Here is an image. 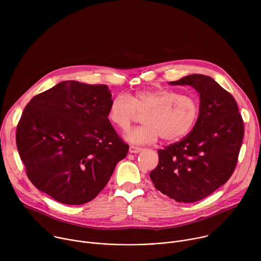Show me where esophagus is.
<instances>
[{"label":"esophagus","mask_w":261,"mask_h":261,"mask_svg":"<svg viewBox=\"0 0 261 261\" xmlns=\"http://www.w3.org/2000/svg\"><path fill=\"white\" fill-rule=\"evenodd\" d=\"M140 151H141V147H139V146L130 145V147H129V152H130L131 154H137V153H139Z\"/></svg>","instance_id":"1"}]
</instances>
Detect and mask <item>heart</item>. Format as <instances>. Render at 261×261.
Listing matches in <instances>:
<instances>
[{
	"mask_svg": "<svg viewBox=\"0 0 261 261\" xmlns=\"http://www.w3.org/2000/svg\"><path fill=\"white\" fill-rule=\"evenodd\" d=\"M143 114L142 126L130 130L126 139L132 143H153L161 137L175 141L187 135L199 117V103L193 96L179 92L157 89L142 90L133 96L119 94L110 101L108 119L125 131Z\"/></svg>",
	"mask_w": 261,
	"mask_h": 261,
	"instance_id": "b5f03b06",
	"label": "heart"
}]
</instances>
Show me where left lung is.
<instances>
[{
	"label": "left lung",
	"instance_id": "left-lung-1",
	"mask_svg": "<svg viewBox=\"0 0 261 261\" xmlns=\"http://www.w3.org/2000/svg\"><path fill=\"white\" fill-rule=\"evenodd\" d=\"M172 86H191L199 93V117L180 141L159 150L150 177L161 193L177 202H195L224 185L234 171L244 137L237 101L212 77L192 74Z\"/></svg>",
	"mask_w": 261,
	"mask_h": 261
}]
</instances>
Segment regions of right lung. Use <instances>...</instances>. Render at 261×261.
Masks as SVG:
<instances>
[{"label":"right lung","mask_w":261,"mask_h":261,"mask_svg":"<svg viewBox=\"0 0 261 261\" xmlns=\"http://www.w3.org/2000/svg\"><path fill=\"white\" fill-rule=\"evenodd\" d=\"M106 85L66 81L36 95L16 129V145L35 187L70 205L94 199L129 145L108 117Z\"/></svg>","instance_id":"1"}]
</instances>
